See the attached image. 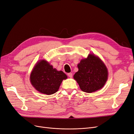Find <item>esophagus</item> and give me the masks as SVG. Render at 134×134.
<instances>
[{
    "label": "esophagus",
    "mask_w": 134,
    "mask_h": 134,
    "mask_svg": "<svg viewBox=\"0 0 134 134\" xmlns=\"http://www.w3.org/2000/svg\"><path fill=\"white\" fill-rule=\"evenodd\" d=\"M68 75L69 76V77H70V78H72V74L71 73V72H69V73H68Z\"/></svg>",
    "instance_id": "obj_1"
}]
</instances>
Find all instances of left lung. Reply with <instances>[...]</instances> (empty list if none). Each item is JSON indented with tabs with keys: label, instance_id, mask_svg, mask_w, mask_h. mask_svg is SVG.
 <instances>
[{
	"label": "left lung",
	"instance_id": "1",
	"mask_svg": "<svg viewBox=\"0 0 134 134\" xmlns=\"http://www.w3.org/2000/svg\"><path fill=\"white\" fill-rule=\"evenodd\" d=\"M78 71L74 79L80 90L86 93H92L100 90L108 79V70L104 63L93 54L80 60L78 64Z\"/></svg>",
	"mask_w": 134,
	"mask_h": 134
}]
</instances>
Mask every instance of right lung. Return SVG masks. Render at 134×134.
Here are the masks:
<instances>
[{"mask_svg":"<svg viewBox=\"0 0 134 134\" xmlns=\"http://www.w3.org/2000/svg\"><path fill=\"white\" fill-rule=\"evenodd\" d=\"M67 75L58 71L47 61L41 60L36 64L30 75V82L36 90L42 94H52L57 92Z\"/></svg>","mask_w":134,"mask_h":134,"instance_id":"1","label":"right lung"}]
</instances>
